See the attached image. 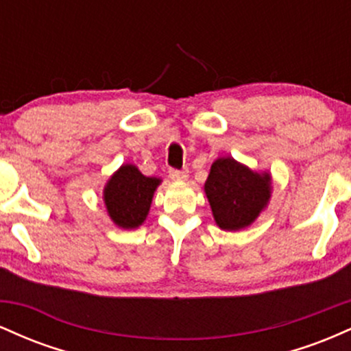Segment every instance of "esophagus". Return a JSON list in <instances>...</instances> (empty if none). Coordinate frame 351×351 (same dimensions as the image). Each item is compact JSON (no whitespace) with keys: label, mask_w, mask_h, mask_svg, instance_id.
I'll use <instances>...</instances> for the list:
<instances>
[{"label":"esophagus","mask_w":351,"mask_h":351,"mask_svg":"<svg viewBox=\"0 0 351 351\" xmlns=\"http://www.w3.org/2000/svg\"><path fill=\"white\" fill-rule=\"evenodd\" d=\"M170 178L175 180V181H184L188 180V170L186 168H183V170H176V168H170Z\"/></svg>","instance_id":"esophagus-1"}]
</instances>
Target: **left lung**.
<instances>
[{"label":"left lung","mask_w":351,"mask_h":351,"mask_svg":"<svg viewBox=\"0 0 351 351\" xmlns=\"http://www.w3.org/2000/svg\"><path fill=\"white\" fill-rule=\"evenodd\" d=\"M271 175L252 171L231 156L217 158L204 183L216 224L224 231L251 226L271 199Z\"/></svg>","instance_id":"1"}]
</instances>
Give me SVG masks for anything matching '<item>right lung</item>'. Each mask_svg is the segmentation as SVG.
Returning <instances> with one entry per match:
<instances>
[{"mask_svg":"<svg viewBox=\"0 0 351 351\" xmlns=\"http://www.w3.org/2000/svg\"><path fill=\"white\" fill-rule=\"evenodd\" d=\"M160 178L145 176L135 165H122L104 188V203L119 228L135 229L147 219Z\"/></svg>","mask_w":351,"mask_h":351,"instance_id":"obj_1","label":"right lung"}]
</instances>
